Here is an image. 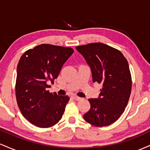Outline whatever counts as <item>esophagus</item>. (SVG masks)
<instances>
[{"label":"esophagus","instance_id":"esophagus-1","mask_svg":"<svg viewBox=\"0 0 150 150\" xmlns=\"http://www.w3.org/2000/svg\"><path fill=\"white\" fill-rule=\"evenodd\" d=\"M73 98L74 99H75V100H76V101H80V100H81V99H82V98L77 97V96H73Z\"/></svg>","mask_w":150,"mask_h":150}]
</instances>
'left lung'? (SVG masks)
Wrapping results in <instances>:
<instances>
[{
    "label": "left lung",
    "mask_w": 150,
    "mask_h": 150,
    "mask_svg": "<svg viewBox=\"0 0 150 150\" xmlns=\"http://www.w3.org/2000/svg\"><path fill=\"white\" fill-rule=\"evenodd\" d=\"M91 68L93 82L102 85L97 99H89L90 109L84 115L87 123L97 127L116 121L125 111L132 88L128 63L118 49L102 43L77 46Z\"/></svg>",
    "instance_id": "left-lung-1"
}]
</instances>
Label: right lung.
I'll return each mask as SVG.
<instances>
[{
	"instance_id": "obj_1",
	"label": "right lung",
	"mask_w": 150,
	"mask_h": 150,
	"mask_svg": "<svg viewBox=\"0 0 150 150\" xmlns=\"http://www.w3.org/2000/svg\"><path fill=\"white\" fill-rule=\"evenodd\" d=\"M74 52L69 47L41 44L25 51L17 68L15 95L22 114L39 128H49L61 119L68 96L48 90Z\"/></svg>"
}]
</instances>
